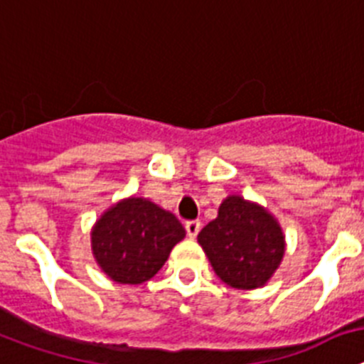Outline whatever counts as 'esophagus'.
I'll return each mask as SVG.
<instances>
[{"label": "esophagus", "instance_id": "34e87169", "mask_svg": "<svg viewBox=\"0 0 364 364\" xmlns=\"http://www.w3.org/2000/svg\"><path fill=\"white\" fill-rule=\"evenodd\" d=\"M200 229H201V223L198 220H191L185 223V230H186V235H188V238H196L198 232H200Z\"/></svg>", "mask_w": 364, "mask_h": 364}]
</instances>
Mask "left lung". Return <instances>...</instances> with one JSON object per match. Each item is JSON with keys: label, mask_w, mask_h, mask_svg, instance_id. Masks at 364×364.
<instances>
[{"label": "left lung", "mask_w": 364, "mask_h": 364, "mask_svg": "<svg viewBox=\"0 0 364 364\" xmlns=\"http://www.w3.org/2000/svg\"><path fill=\"white\" fill-rule=\"evenodd\" d=\"M198 242L218 277L236 289L264 286L284 257L277 220L240 196H229L220 205L218 218L201 229Z\"/></svg>", "instance_id": "left-lung-1"}]
</instances>
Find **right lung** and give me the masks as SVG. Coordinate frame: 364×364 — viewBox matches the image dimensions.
<instances>
[{"instance_id":"1","label":"right lung","mask_w":364,"mask_h":364,"mask_svg":"<svg viewBox=\"0 0 364 364\" xmlns=\"http://www.w3.org/2000/svg\"><path fill=\"white\" fill-rule=\"evenodd\" d=\"M185 238L173 214L143 198L117 203L97 221L91 232L93 255L107 277L121 284L150 280Z\"/></svg>"}]
</instances>
